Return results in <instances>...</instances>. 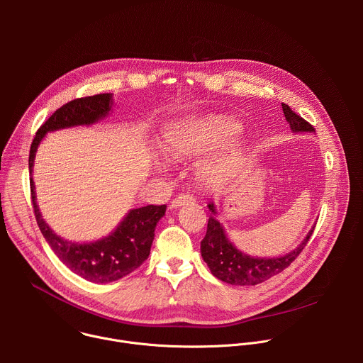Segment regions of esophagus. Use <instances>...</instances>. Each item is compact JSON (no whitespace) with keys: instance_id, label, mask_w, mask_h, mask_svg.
Listing matches in <instances>:
<instances>
[{"instance_id":"34e87169","label":"esophagus","mask_w":363,"mask_h":363,"mask_svg":"<svg viewBox=\"0 0 363 363\" xmlns=\"http://www.w3.org/2000/svg\"><path fill=\"white\" fill-rule=\"evenodd\" d=\"M195 202V198L194 195H189V194H181L179 196L174 198L169 203V208L174 210V208H179V206H184V205H188V203H194Z\"/></svg>"}]
</instances>
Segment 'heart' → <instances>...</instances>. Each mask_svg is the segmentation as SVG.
I'll return each instance as SVG.
<instances>
[{
    "instance_id": "heart-1",
    "label": "heart",
    "mask_w": 363,
    "mask_h": 363,
    "mask_svg": "<svg viewBox=\"0 0 363 363\" xmlns=\"http://www.w3.org/2000/svg\"><path fill=\"white\" fill-rule=\"evenodd\" d=\"M241 132V125L225 116H205L184 121L172 126L167 135V146L175 158H194L217 149ZM244 145H231L214 160L202 164L199 178L206 185L224 184L242 157Z\"/></svg>"
}]
</instances>
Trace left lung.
<instances>
[{
  "mask_svg": "<svg viewBox=\"0 0 363 363\" xmlns=\"http://www.w3.org/2000/svg\"><path fill=\"white\" fill-rule=\"evenodd\" d=\"M281 106L286 121L294 133L315 132V128L297 113H294L289 105L281 103ZM206 206L210 208L211 216L208 220V227H206V234L201 241V255L217 279L233 286H255L281 273L296 260V257L306 247L310 235H312L315 230V227H312L304 240L293 251L284 255L273 258L251 257L238 250L230 241L223 224L217 220L218 213L216 203L210 202Z\"/></svg>",
  "mask_w": 363,
  "mask_h": 363,
  "instance_id": "obj_1",
  "label": "left lung"
}]
</instances>
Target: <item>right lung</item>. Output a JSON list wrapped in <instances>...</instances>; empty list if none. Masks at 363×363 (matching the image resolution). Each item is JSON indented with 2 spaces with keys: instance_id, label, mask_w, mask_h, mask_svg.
<instances>
[{
  "instance_id": "obj_1",
  "label": "right lung",
  "mask_w": 363,
  "mask_h": 363,
  "mask_svg": "<svg viewBox=\"0 0 363 363\" xmlns=\"http://www.w3.org/2000/svg\"><path fill=\"white\" fill-rule=\"evenodd\" d=\"M113 106V94L103 93L74 99L51 115L40 126L30 147L28 169L33 175L35 152L48 132L74 126H90L105 119ZM33 208L40 231L60 262L87 281L106 284L135 272L146 260L158 221L167 205H147L130 210L108 235L91 242H72L57 235L43 220L35 201L33 177L30 179Z\"/></svg>"
}]
</instances>
